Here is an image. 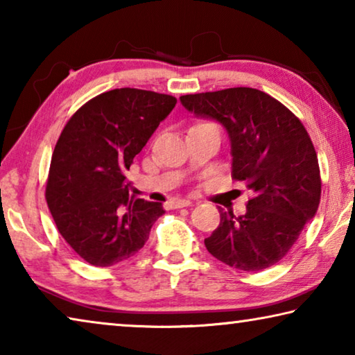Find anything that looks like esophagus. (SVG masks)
Returning a JSON list of instances; mask_svg holds the SVG:
<instances>
[{
  "label": "esophagus",
  "instance_id": "1",
  "mask_svg": "<svg viewBox=\"0 0 355 355\" xmlns=\"http://www.w3.org/2000/svg\"><path fill=\"white\" fill-rule=\"evenodd\" d=\"M189 200H180V199H173L171 202H167V207L171 209H177V208H183V207H189Z\"/></svg>",
  "mask_w": 355,
  "mask_h": 355
}]
</instances>
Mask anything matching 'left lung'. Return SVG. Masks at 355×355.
<instances>
[{"instance_id":"1","label":"left lung","mask_w":355,"mask_h":355,"mask_svg":"<svg viewBox=\"0 0 355 355\" xmlns=\"http://www.w3.org/2000/svg\"><path fill=\"white\" fill-rule=\"evenodd\" d=\"M196 116L218 120L232 144V177L250 192L245 213L219 209L209 254L239 271L279 263L315 218L321 199L316 150L302 122L266 92L230 87L180 97Z\"/></svg>"}]
</instances>
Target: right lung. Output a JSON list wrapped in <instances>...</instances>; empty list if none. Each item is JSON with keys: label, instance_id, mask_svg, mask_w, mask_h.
<instances>
[{"label": "right lung", "instance_id": "1", "mask_svg": "<svg viewBox=\"0 0 355 355\" xmlns=\"http://www.w3.org/2000/svg\"><path fill=\"white\" fill-rule=\"evenodd\" d=\"M177 98L122 87L84 103L65 125L48 172L45 197L67 244L94 266L139 252L163 205L130 196L127 172Z\"/></svg>", "mask_w": 355, "mask_h": 355}]
</instances>
